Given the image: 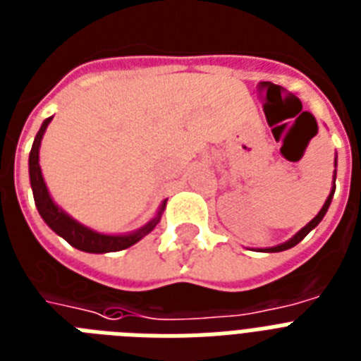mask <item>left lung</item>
<instances>
[{
    "label": "left lung",
    "instance_id": "8db88e82",
    "mask_svg": "<svg viewBox=\"0 0 361 361\" xmlns=\"http://www.w3.org/2000/svg\"><path fill=\"white\" fill-rule=\"evenodd\" d=\"M336 166H337V157H336ZM334 190H336V173H334V186H331L330 195H328V199H326V201H324V204H322V209L319 210V214H317L315 218H313V220H311L310 224H307V226L302 227V229H300L298 233H296V235L293 236V238H290V240L283 242V244H279V246L264 247V250H261V252H268V253H274V252H283V250H289V247L296 246V244H298L300 240H304L305 235H307V233H310L311 229H315V227L319 226V224H321L322 218H324V214H326V212H328V207H330L331 197H334Z\"/></svg>",
    "mask_w": 361,
    "mask_h": 361
}]
</instances>
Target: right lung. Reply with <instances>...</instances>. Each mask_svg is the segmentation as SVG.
<instances>
[{
    "label": "right lung",
    "mask_w": 361,
    "mask_h": 361,
    "mask_svg": "<svg viewBox=\"0 0 361 361\" xmlns=\"http://www.w3.org/2000/svg\"><path fill=\"white\" fill-rule=\"evenodd\" d=\"M50 121L51 117H48V119L42 123L40 130L35 135L33 147H31L30 152L31 190H33L35 204H37V210H39L40 218L46 221V226L50 227L54 233L63 236L71 246H74L76 250H82V252L108 253L121 252V250H126V247L134 246L135 242H140L143 236L149 235V233L157 227V224L160 221V218H162L164 209H166V201L160 204L158 214L154 216L149 224H145L141 229L134 231V233H128V235H102V233H97V231L89 229V227L82 226V224L74 220V218H71L61 207H57V204L54 203L50 192L46 188L44 178H42V171H40V141H42V135H44L48 125H50Z\"/></svg>",
    "instance_id": "right-lung-1"
}]
</instances>
